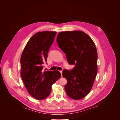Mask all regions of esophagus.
Listing matches in <instances>:
<instances>
[{
    "label": "esophagus",
    "instance_id": "obj_1",
    "mask_svg": "<svg viewBox=\"0 0 120 120\" xmlns=\"http://www.w3.org/2000/svg\"><path fill=\"white\" fill-rule=\"evenodd\" d=\"M60 74H61V75H62V73H63V71H60Z\"/></svg>",
    "mask_w": 120,
    "mask_h": 120
}]
</instances>
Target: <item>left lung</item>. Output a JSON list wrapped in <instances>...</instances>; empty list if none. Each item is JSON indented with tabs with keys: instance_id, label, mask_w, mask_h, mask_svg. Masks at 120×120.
Returning a JSON list of instances; mask_svg holds the SVG:
<instances>
[{
	"instance_id": "8db88e82",
	"label": "left lung",
	"mask_w": 120,
	"mask_h": 120,
	"mask_svg": "<svg viewBox=\"0 0 120 120\" xmlns=\"http://www.w3.org/2000/svg\"><path fill=\"white\" fill-rule=\"evenodd\" d=\"M56 41L68 63L75 65L72 70L63 71L68 82L66 92L72 99H82L90 92L98 72L95 43L85 32L76 30L60 32Z\"/></svg>"
}]
</instances>
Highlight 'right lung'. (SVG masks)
I'll return each mask as SVG.
<instances>
[{
	"mask_svg": "<svg viewBox=\"0 0 120 120\" xmlns=\"http://www.w3.org/2000/svg\"><path fill=\"white\" fill-rule=\"evenodd\" d=\"M56 34V31H49L36 33L29 40L21 54V78L28 93L37 100L48 97L52 86L61 77L58 71L42 70Z\"/></svg>",
	"mask_w": 120,
	"mask_h": 120,
	"instance_id": "obj_1",
	"label": "right lung"
}]
</instances>
